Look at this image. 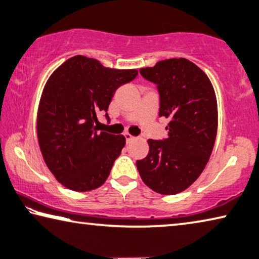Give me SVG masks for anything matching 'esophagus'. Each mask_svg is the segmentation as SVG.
<instances>
[{
	"label": "esophagus",
	"mask_w": 259,
	"mask_h": 259,
	"mask_svg": "<svg viewBox=\"0 0 259 259\" xmlns=\"http://www.w3.org/2000/svg\"><path fill=\"white\" fill-rule=\"evenodd\" d=\"M124 137H125V140H126V143H130V142H131V140H134V139H135V137H134V136H133V135H130V134H128V133H126V134H124Z\"/></svg>",
	"instance_id": "obj_1"
}]
</instances>
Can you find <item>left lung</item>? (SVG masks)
Masks as SVG:
<instances>
[{"mask_svg":"<svg viewBox=\"0 0 259 259\" xmlns=\"http://www.w3.org/2000/svg\"><path fill=\"white\" fill-rule=\"evenodd\" d=\"M157 84L160 116L169 119L168 138L148 139L150 152L137 161L140 177L156 193L185 191L202 174L212 153L218 128L217 98L211 81L186 58L160 60L140 68Z\"/></svg>","mask_w":259,"mask_h":259,"instance_id":"obj_1","label":"left lung"}]
</instances>
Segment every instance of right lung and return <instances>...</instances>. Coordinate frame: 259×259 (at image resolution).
I'll list each match as a JSON object with an SVG mask.
<instances>
[{
    "mask_svg": "<svg viewBox=\"0 0 259 259\" xmlns=\"http://www.w3.org/2000/svg\"><path fill=\"white\" fill-rule=\"evenodd\" d=\"M137 74L77 55L48 78L37 109L38 146L51 174L68 190L93 191L106 182L125 138L98 133L97 114L107 112L115 90Z\"/></svg>",
    "mask_w": 259,
    "mask_h": 259,
    "instance_id": "right-lung-1",
    "label": "right lung"
}]
</instances>
